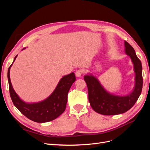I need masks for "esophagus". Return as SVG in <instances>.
<instances>
[{
	"instance_id": "esophagus-1",
	"label": "esophagus",
	"mask_w": 150,
	"mask_h": 150,
	"mask_svg": "<svg viewBox=\"0 0 150 150\" xmlns=\"http://www.w3.org/2000/svg\"><path fill=\"white\" fill-rule=\"evenodd\" d=\"M84 73V71L82 69H78L75 72V74L76 77H81Z\"/></svg>"
}]
</instances>
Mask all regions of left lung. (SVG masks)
<instances>
[{
	"label": "left lung",
	"mask_w": 150,
	"mask_h": 150,
	"mask_svg": "<svg viewBox=\"0 0 150 150\" xmlns=\"http://www.w3.org/2000/svg\"><path fill=\"white\" fill-rule=\"evenodd\" d=\"M126 53L132 60L136 73L135 87L133 91L125 96H115L106 92L96 78L93 76H84L87 84L90 105L94 111L103 115H116L128 111L137 102L143 88L142 65L133 47L125 41Z\"/></svg>",
	"instance_id": "left-lung-1"
}]
</instances>
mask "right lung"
Returning <instances> with one entry per match:
<instances>
[{
  "label": "right lung",
  "mask_w": 150,
  "mask_h": 150,
  "mask_svg": "<svg viewBox=\"0 0 150 150\" xmlns=\"http://www.w3.org/2000/svg\"><path fill=\"white\" fill-rule=\"evenodd\" d=\"M16 57L17 56L13 61ZM12 64L8 67L7 73L10 95L14 106L22 114L33 121L45 122L56 119L65 111L68 92L72 83L76 81L74 72L63 77L54 91L44 101L38 103L28 104L21 100L12 88L9 74Z\"/></svg>",
  "instance_id": "right-lung-1"
}]
</instances>
